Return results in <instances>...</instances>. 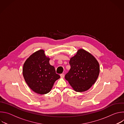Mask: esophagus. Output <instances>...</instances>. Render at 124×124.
I'll return each mask as SVG.
<instances>
[{"label": "esophagus", "instance_id": "1", "mask_svg": "<svg viewBox=\"0 0 124 124\" xmlns=\"http://www.w3.org/2000/svg\"><path fill=\"white\" fill-rule=\"evenodd\" d=\"M64 76H65V75H64V74H61L60 75V77H61V78H64Z\"/></svg>", "mask_w": 124, "mask_h": 124}]
</instances>
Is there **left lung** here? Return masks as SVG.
<instances>
[{"instance_id": "8db88e82", "label": "left lung", "mask_w": 124, "mask_h": 124, "mask_svg": "<svg viewBox=\"0 0 124 124\" xmlns=\"http://www.w3.org/2000/svg\"><path fill=\"white\" fill-rule=\"evenodd\" d=\"M69 64L70 69L65 75V79L75 91L88 90L95 83L99 75L100 66L97 59L89 52L79 49L70 58Z\"/></svg>"}]
</instances>
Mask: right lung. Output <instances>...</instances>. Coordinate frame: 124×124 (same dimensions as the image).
<instances>
[{"mask_svg": "<svg viewBox=\"0 0 124 124\" xmlns=\"http://www.w3.org/2000/svg\"><path fill=\"white\" fill-rule=\"evenodd\" d=\"M50 58L43 49L31 55L23 64V74L25 82L34 92L41 95L49 92L55 81L60 77L54 67L50 65Z\"/></svg>", "mask_w": 124, "mask_h": 124, "instance_id": "1", "label": "right lung"}]
</instances>
